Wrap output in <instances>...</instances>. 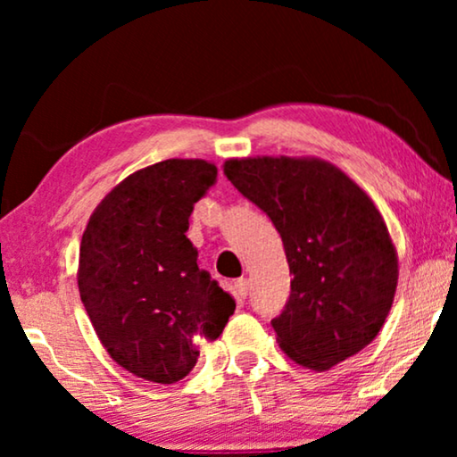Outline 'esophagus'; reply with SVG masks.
Wrapping results in <instances>:
<instances>
[{"instance_id": "esophagus-1", "label": "esophagus", "mask_w": 457, "mask_h": 457, "mask_svg": "<svg viewBox=\"0 0 457 457\" xmlns=\"http://www.w3.org/2000/svg\"><path fill=\"white\" fill-rule=\"evenodd\" d=\"M235 293H237V297L245 299L247 293H249V280L247 278H237L235 280Z\"/></svg>"}]
</instances>
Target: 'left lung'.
I'll return each mask as SVG.
<instances>
[{
    "mask_svg": "<svg viewBox=\"0 0 457 457\" xmlns=\"http://www.w3.org/2000/svg\"><path fill=\"white\" fill-rule=\"evenodd\" d=\"M224 174L283 239L293 278L289 302L272 320L280 349L310 370L361 352L383 328L399 277L372 199L320 158H233Z\"/></svg>",
    "mask_w": 457,
    "mask_h": 457,
    "instance_id": "left-lung-1",
    "label": "left lung"
}]
</instances>
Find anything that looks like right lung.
Wrapping results in <instances>:
<instances>
[{
  "label": "right lung",
  "instance_id": "add662e5",
  "mask_svg": "<svg viewBox=\"0 0 457 457\" xmlns=\"http://www.w3.org/2000/svg\"><path fill=\"white\" fill-rule=\"evenodd\" d=\"M216 174L205 160L141 168L99 202L80 241L79 293L99 341L152 383L185 378L199 358L195 337L214 341L235 312L185 235Z\"/></svg>",
  "mask_w": 457,
  "mask_h": 457
}]
</instances>
